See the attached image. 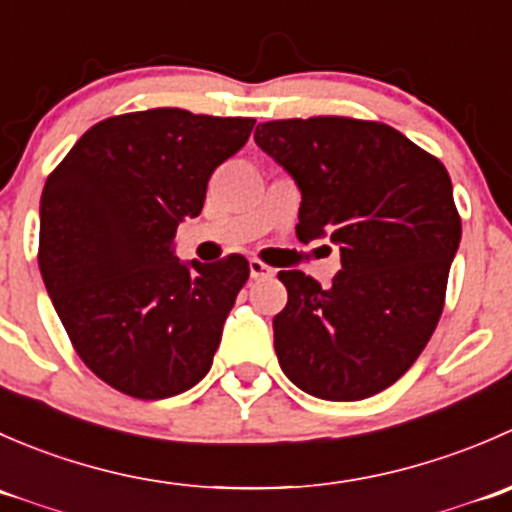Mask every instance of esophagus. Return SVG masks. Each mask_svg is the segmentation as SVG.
I'll list each match as a JSON object with an SVG mask.
<instances>
[{"label": "esophagus", "mask_w": 512, "mask_h": 512, "mask_svg": "<svg viewBox=\"0 0 512 512\" xmlns=\"http://www.w3.org/2000/svg\"><path fill=\"white\" fill-rule=\"evenodd\" d=\"M275 275L270 265H265L262 260H250V277L252 280H267V277Z\"/></svg>", "instance_id": "34e87169"}]
</instances>
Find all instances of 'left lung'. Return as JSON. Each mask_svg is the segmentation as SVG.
I'll list each match as a JSON object with an SVG mask.
<instances>
[{
  "label": "left lung",
  "instance_id": "obj_1",
  "mask_svg": "<svg viewBox=\"0 0 512 512\" xmlns=\"http://www.w3.org/2000/svg\"><path fill=\"white\" fill-rule=\"evenodd\" d=\"M255 143L302 190L299 242L329 235L342 252L332 287L277 275L282 371L317 399H369L411 369L441 319L461 242L448 170L396 128L359 118L267 121Z\"/></svg>",
  "mask_w": 512,
  "mask_h": 512
}]
</instances>
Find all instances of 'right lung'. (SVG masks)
Wrapping results in <instances>:
<instances>
[{"label":"right lung","mask_w":512,"mask_h":512,"mask_svg":"<svg viewBox=\"0 0 512 512\" xmlns=\"http://www.w3.org/2000/svg\"><path fill=\"white\" fill-rule=\"evenodd\" d=\"M255 118L183 108L91 126L41 193L39 270L86 366L121 394H183L213 366L223 324L250 277L242 255L180 262L178 223L198 218L213 170Z\"/></svg>","instance_id":"add662e5"}]
</instances>
